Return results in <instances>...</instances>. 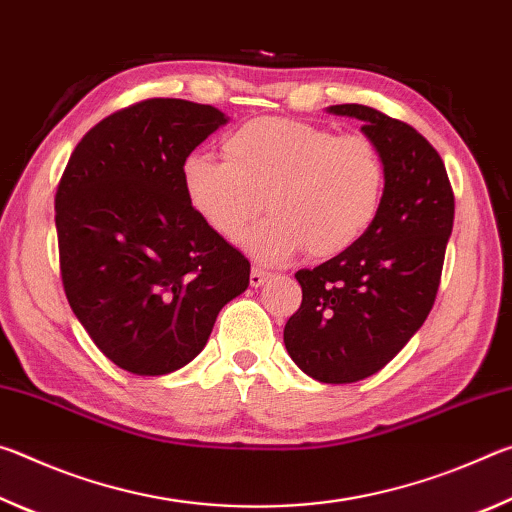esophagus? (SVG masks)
<instances>
[{
  "instance_id": "esophagus-1",
  "label": "esophagus",
  "mask_w": 512,
  "mask_h": 512,
  "mask_svg": "<svg viewBox=\"0 0 512 512\" xmlns=\"http://www.w3.org/2000/svg\"><path fill=\"white\" fill-rule=\"evenodd\" d=\"M268 277H271V273L268 271H262V268H253V271H250V287H262L264 282H268Z\"/></svg>"
}]
</instances>
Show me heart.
<instances>
[{"label":"heart","instance_id":"heart-1","mask_svg":"<svg viewBox=\"0 0 512 512\" xmlns=\"http://www.w3.org/2000/svg\"><path fill=\"white\" fill-rule=\"evenodd\" d=\"M223 158L192 153L183 162L189 205L225 241H237L257 214L244 248L282 264L307 248L316 259L348 253L368 235L386 198V162L363 133L298 119L259 117L223 142Z\"/></svg>","mask_w":512,"mask_h":512}]
</instances>
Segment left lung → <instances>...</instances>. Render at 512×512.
<instances>
[{
	"mask_svg": "<svg viewBox=\"0 0 512 512\" xmlns=\"http://www.w3.org/2000/svg\"><path fill=\"white\" fill-rule=\"evenodd\" d=\"M329 112L359 119L377 142L386 198L357 246L296 273L302 302L284 325V345L309 377L352 384L384 368L427 320L452 235L454 192L438 151L413 126L361 103Z\"/></svg>",
	"mask_w": 512,
	"mask_h": 512,
	"instance_id": "8db88e82",
	"label": "left lung"
}]
</instances>
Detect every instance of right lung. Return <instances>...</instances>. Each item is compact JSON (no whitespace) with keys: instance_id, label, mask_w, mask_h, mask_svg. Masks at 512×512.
I'll return each instance as SVG.
<instances>
[{"instance_id":"add662e5","label":"right lung","mask_w":512,"mask_h":512,"mask_svg":"<svg viewBox=\"0 0 512 512\" xmlns=\"http://www.w3.org/2000/svg\"><path fill=\"white\" fill-rule=\"evenodd\" d=\"M214 106L146 99L76 144L56 189L60 277L94 345L133 375L187 366L250 262L189 205L183 162L225 124Z\"/></svg>"}]
</instances>
